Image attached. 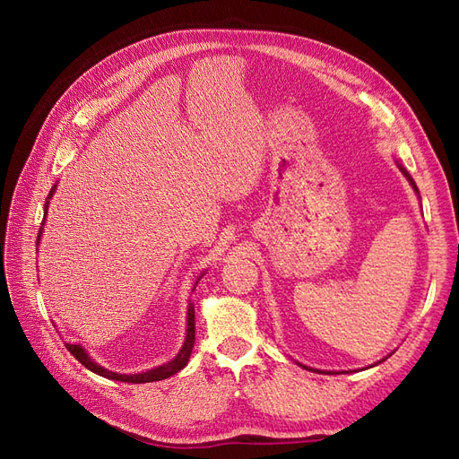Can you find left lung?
<instances>
[{"label": "left lung", "instance_id": "8db88e82", "mask_svg": "<svg viewBox=\"0 0 459 459\" xmlns=\"http://www.w3.org/2000/svg\"><path fill=\"white\" fill-rule=\"evenodd\" d=\"M398 169H400V170H402V174H404V176H406V178H408V179H410V184H411V187H413V189H415V191H418V186H415V182H413V179H411V178H410V174H408V172H406V169H402V164H398ZM381 362H383V359H381ZM302 368H304V369H308V368H307V366H302Z\"/></svg>", "mask_w": 459, "mask_h": 459}]
</instances>
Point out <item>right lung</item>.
Wrapping results in <instances>:
<instances>
[{"label":"right lung","instance_id":"right-lung-1","mask_svg":"<svg viewBox=\"0 0 459 459\" xmlns=\"http://www.w3.org/2000/svg\"><path fill=\"white\" fill-rule=\"evenodd\" d=\"M53 191H55V187L49 191V197L48 199H51ZM48 204H49V201H46V212H48ZM41 226H44V221H41ZM39 235H41V230L38 233V243H39ZM199 280H201V277H199ZM193 344H195V310H193V307L189 304V310H187V333H186L184 346H182V351L178 352V356L174 359H170L169 364H162L159 368H152V369L143 371V373L124 375V373L108 371V369H105L101 366H97L93 359L88 356V352L82 349L80 344H68L66 342V349H68V352H71L78 359L82 366H86L90 371L101 375V377L113 379V381H124V383H152V381H162L166 377H170V375L178 373L179 369H184L187 366V362H189Z\"/></svg>","mask_w":459,"mask_h":459}]
</instances>
